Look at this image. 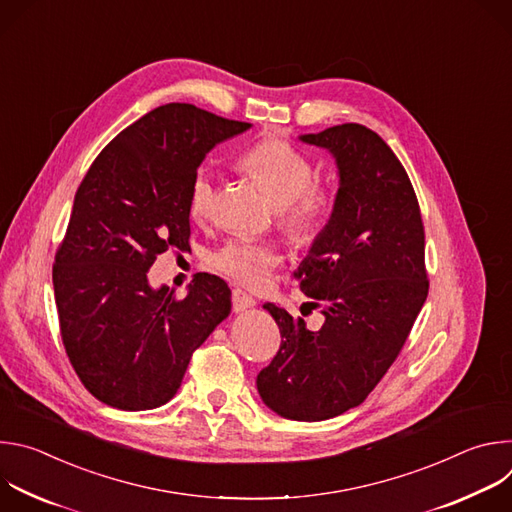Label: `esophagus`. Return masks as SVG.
Masks as SVG:
<instances>
[{"instance_id": "obj_1", "label": "esophagus", "mask_w": 512, "mask_h": 512, "mask_svg": "<svg viewBox=\"0 0 512 512\" xmlns=\"http://www.w3.org/2000/svg\"><path fill=\"white\" fill-rule=\"evenodd\" d=\"M257 302L253 300V296H249L247 291L243 289H233V310L235 312H245L249 308H253Z\"/></svg>"}]
</instances>
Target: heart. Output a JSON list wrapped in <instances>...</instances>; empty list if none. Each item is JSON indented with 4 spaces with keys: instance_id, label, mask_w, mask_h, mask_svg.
Wrapping results in <instances>:
<instances>
[{
    "instance_id": "1",
    "label": "heart",
    "mask_w": 512,
    "mask_h": 512,
    "mask_svg": "<svg viewBox=\"0 0 512 512\" xmlns=\"http://www.w3.org/2000/svg\"><path fill=\"white\" fill-rule=\"evenodd\" d=\"M245 172L261 184L271 202L279 206L281 229L298 243L312 241L326 225L332 212L330 192L314 182L312 162L283 139H263L241 156ZM216 206V186L212 174L198 170L190 182L188 212L198 223L208 221ZM283 261V253L273 243L229 241L218 249L210 263L247 287H263L269 275Z\"/></svg>"
}]
</instances>
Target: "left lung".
<instances>
[{"label":"left lung","instance_id":"1","mask_svg":"<svg viewBox=\"0 0 512 512\" xmlns=\"http://www.w3.org/2000/svg\"><path fill=\"white\" fill-rule=\"evenodd\" d=\"M338 170L332 214L296 277L324 324L263 304L281 346L257 375L263 403L294 421L360 405L389 371L427 298L425 235L409 176L389 145L358 123L300 135Z\"/></svg>","mask_w":512,"mask_h":512}]
</instances>
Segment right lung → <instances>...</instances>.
<instances>
[{"instance_id":"add662e5","label":"right lung","mask_w":512,"mask_h":512,"mask_svg":"<svg viewBox=\"0 0 512 512\" xmlns=\"http://www.w3.org/2000/svg\"><path fill=\"white\" fill-rule=\"evenodd\" d=\"M249 127L168 103L111 139L81 182L52 285L72 369L105 405L168 403L192 352L231 314L221 277L196 273L176 300L148 271L168 249H188L190 182L216 143Z\"/></svg>"}]
</instances>
